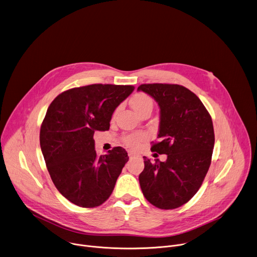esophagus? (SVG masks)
<instances>
[{
    "label": "esophagus",
    "mask_w": 257,
    "mask_h": 257,
    "mask_svg": "<svg viewBox=\"0 0 257 257\" xmlns=\"http://www.w3.org/2000/svg\"><path fill=\"white\" fill-rule=\"evenodd\" d=\"M128 156H129L130 158H132V157H134V156H135V153H134V152H132V151H129V152H128Z\"/></svg>",
    "instance_id": "esophagus-1"
}]
</instances>
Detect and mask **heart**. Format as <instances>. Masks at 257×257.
I'll list each match as a JSON object with an SVG mask.
<instances>
[{
  "instance_id": "heart-1",
  "label": "heart",
  "mask_w": 257,
  "mask_h": 257,
  "mask_svg": "<svg viewBox=\"0 0 257 257\" xmlns=\"http://www.w3.org/2000/svg\"><path fill=\"white\" fill-rule=\"evenodd\" d=\"M131 105H132L133 109L135 110V112L139 113L140 111H142L143 109H145L147 107H152L153 101L148 95H146L144 93H138L132 98ZM140 139H141L140 135H129L124 138V142L129 147H135V146H137Z\"/></svg>"
}]
</instances>
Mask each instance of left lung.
I'll use <instances>...</instances> for the list:
<instances>
[{
  "label": "left lung",
  "mask_w": 257,
  "mask_h": 257,
  "mask_svg": "<svg viewBox=\"0 0 257 257\" xmlns=\"http://www.w3.org/2000/svg\"><path fill=\"white\" fill-rule=\"evenodd\" d=\"M137 90L159 105L160 141L151 151L167 155L164 162L143 157L141 190L155 207L178 208L196 194L209 169L215 140L211 116L200 99L183 86L142 84Z\"/></svg>",
  "instance_id": "8db88e82"
}]
</instances>
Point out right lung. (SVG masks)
Segmentation results:
<instances>
[{
  "instance_id": "add662e5",
  "label": "right lung",
  "mask_w": 257,
  "mask_h": 257,
  "mask_svg": "<svg viewBox=\"0 0 257 257\" xmlns=\"http://www.w3.org/2000/svg\"><path fill=\"white\" fill-rule=\"evenodd\" d=\"M131 85L93 84L67 90L50 104L40 130L41 150L58 191L85 208L104 203L129 157L122 147L98 156L95 131H107Z\"/></svg>"
}]
</instances>
